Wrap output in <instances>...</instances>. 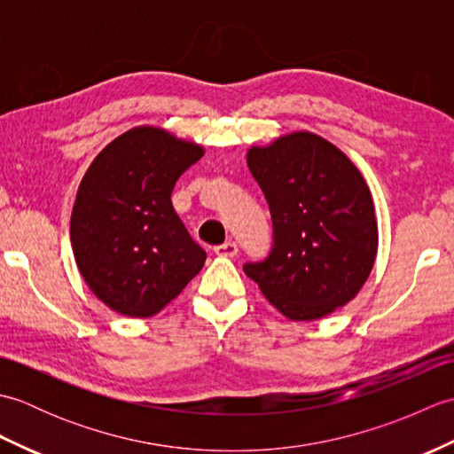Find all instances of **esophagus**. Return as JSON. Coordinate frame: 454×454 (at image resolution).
<instances>
[{"label": "esophagus", "instance_id": "34e87169", "mask_svg": "<svg viewBox=\"0 0 454 454\" xmlns=\"http://www.w3.org/2000/svg\"><path fill=\"white\" fill-rule=\"evenodd\" d=\"M215 254L220 257H234L238 255V244L236 242H226L215 247Z\"/></svg>", "mask_w": 454, "mask_h": 454}]
</instances>
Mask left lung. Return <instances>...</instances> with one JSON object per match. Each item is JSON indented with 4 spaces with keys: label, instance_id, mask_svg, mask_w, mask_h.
I'll return each mask as SVG.
<instances>
[{
    "label": "left lung",
    "instance_id": "left-lung-1",
    "mask_svg": "<svg viewBox=\"0 0 454 454\" xmlns=\"http://www.w3.org/2000/svg\"><path fill=\"white\" fill-rule=\"evenodd\" d=\"M247 168L273 218V247L244 271L288 320L310 322L345 306L369 278L379 226L355 163L312 132L247 150Z\"/></svg>",
    "mask_w": 454,
    "mask_h": 454
}]
</instances>
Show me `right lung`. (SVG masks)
Listing matches in <instances>:
<instances>
[{
  "label": "right lung",
  "instance_id": "right-lung-1",
  "mask_svg": "<svg viewBox=\"0 0 454 454\" xmlns=\"http://www.w3.org/2000/svg\"><path fill=\"white\" fill-rule=\"evenodd\" d=\"M205 150L156 127H137L107 144L80 183L70 239L91 293L111 310L150 317L205 265L171 205L183 171Z\"/></svg>",
  "mask_w": 454,
  "mask_h": 454
}]
</instances>
